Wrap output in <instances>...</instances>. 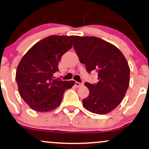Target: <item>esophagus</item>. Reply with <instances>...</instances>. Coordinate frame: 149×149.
Returning <instances> with one entry per match:
<instances>
[{
  "mask_svg": "<svg viewBox=\"0 0 149 149\" xmlns=\"http://www.w3.org/2000/svg\"><path fill=\"white\" fill-rule=\"evenodd\" d=\"M75 85H76L77 87H82V86H83V83H82V82H75Z\"/></svg>",
  "mask_w": 149,
  "mask_h": 149,
  "instance_id": "1",
  "label": "esophagus"
}]
</instances>
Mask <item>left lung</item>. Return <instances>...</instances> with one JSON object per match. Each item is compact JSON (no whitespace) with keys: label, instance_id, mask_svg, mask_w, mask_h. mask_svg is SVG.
I'll use <instances>...</instances> for the list:
<instances>
[{"label":"left lung","instance_id":"8db88e82","mask_svg":"<svg viewBox=\"0 0 149 149\" xmlns=\"http://www.w3.org/2000/svg\"><path fill=\"white\" fill-rule=\"evenodd\" d=\"M73 48L87 71L98 72L97 83H85L89 94L82 100V105L95 114L112 112L123 100L129 86L130 68L124 55L113 44L96 37L75 36Z\"/></svg>","mask_w":149,"mask_h":149}]
</instances>
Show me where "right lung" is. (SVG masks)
I'll list each match as a JSON object with an SVG mask.
<instances>
[{
    "mask_svg": "<svg viewBox=\"0 0 149 149\" xmlns=\"http://www.w3.org/2000/svg\"><path fill=\"white\" fill-rule=\"evenodd\" d=\"M73 36L51 35L34 45L22 57L16 73L19 94L30 108L49 112L60 105L73 80L54 79L62 56L73 46Z\"/></svg>",
    "mask_w": 149,
    "mask_h": 149,
    "instance_id": "right-lung-1",
    "label": "right lung"
}]
</instances>
